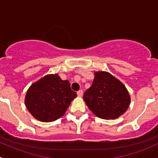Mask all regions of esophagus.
I'll return each instance as SVG.
<instances>
[{
	"instance_id": "34e87169",
	"label": "esophagus",
	"mask_w": 158,
	"mask_h": 158,
	"mask_svg": "<svg viewBox=\"0 0 158 158\" xmlns=\"http://www.w3.org/2000/svg\"><path fill=\"white\" fill-rule=\"evenodd\" d=\"M77 95H78V96L82 97V95H83V91H82V90L78 91V92H77Z\"/></svg>"
}]
</instances>
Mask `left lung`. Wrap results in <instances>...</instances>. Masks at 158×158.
Segmentation results:
<instances>
[{
	"label": "left lung",
	"instance_id": "left-lung-1",
	"mask_svg": "<svg viewBox=\"0 0 158 158\" xmlns=\"http://www.w3.org/2000/svg\"><path fill=\"white\" fill-rule=\"evenodd\" d=\"M89 109L98 118L115 119L130 105L129 93L122 82L107 72L95 73L92 85L83 95Z\"/></svg>",
	"mask_w": 158,
	"mask_h": 158
}]
</instances>
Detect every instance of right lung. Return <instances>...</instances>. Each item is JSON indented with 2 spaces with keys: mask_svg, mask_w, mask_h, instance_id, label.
I'll return each mask as SVG.
<instances>
[{
  "mask_svg": "<svg viewBox=\"0 0 158 158\" xmlns=\"http://www.w3.org/2000/svg\"><path fill=\"white\" fill-rule=\"evenodd\" d=\"M76 96L69 81L62 80L58 74H50L30 85L25 105L35 118L50 122L62 117Z\"/></svg>",
  "mask_w": 158,
  "mask_h": 158,
  "instance_id": "1",
  "label": "right lung"
}]
</instances>
